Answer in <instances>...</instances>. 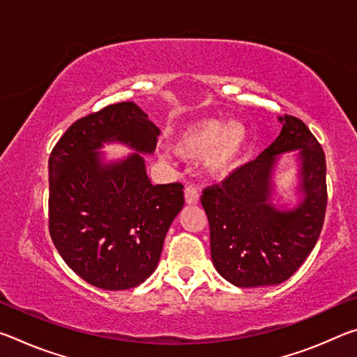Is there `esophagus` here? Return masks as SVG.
<instances>
[{
  "instance_id": "34e87169",
  "label": "esophagus",
  "mask_w": 357,
  "mask_h": 357,
  "mask_svg": "<svg viewBox=\"0 0 357 357\" xmlns=\"http://www.w3.org/2000/svg\"><path fill=\"white\" fill-rule=\"evenodd\" d=\"M184 198L187 204H197L200 202V192H198L195 187H185Z\"/></svg>"
}]
</instances>
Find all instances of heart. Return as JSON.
<instances>
[{
    "instance_id": "heart-1",
    "label": "heart",
    "mask_w": 357,
    "mask_h": 357,
    "mask_svg": "<svg viewBox=\"0 0 357 357\" xmlns=\"http://www.w3.org/2000/svg\"><path fill=\"white\" fill-rule=\"evenodd\" d=\"M250 149V132L238 119H198L181 130L174 142V151L185 160L206 157V172L215 179L236 172Z\"/></svg>"
}]
</instances>
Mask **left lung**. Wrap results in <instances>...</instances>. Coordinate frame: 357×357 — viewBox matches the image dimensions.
Returning a JSON list of instances; mask_svg holds the SVG:
<instances>
[{"label": "left lung", "instance_id": "left-lung-1", "mask_svg": "<svg viewBox=\"0 0 357 357\" xmlns=\"http://www.w3.org/2000/svg\"><path fill=\"white\" fill-rule=\"evenodd\" d=\"M280 135L257 160L203 190L217 273L239 288L288 280L313 250L321 233L328 190L326 160L317 138L301 119L279 116ZM298 157L294 207L277 205L275 172L281 155Z\"/></svg>", "mask_w": 357, "mask_h": 357}]
</instances>
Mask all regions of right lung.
<instances>
[{
    "mask_svg": "<svg viewBox=\"0 0 357 357\" xmlns=\"http://www.w3.org/2000/svg\"><path fill=\"white\" fill-rule=\"evenodd\" d=\"M159 128L134 102H119L75 121L48 159V222L53 244L75 274L119 291L138 287L159 264L165 234L184 206L179 183H151L143 154ZM135 150L107 161L100 149Z\"/></svg>",
    "mask_w": 357,
    "mask_h": 357,
    "instance_id": "1",
    "label": "right lung"
}]
</instances>
